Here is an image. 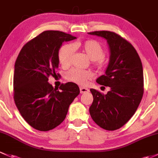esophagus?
Listing matches in <instances>:
<instances>
[{
	"instance_id": "obj_1",
	"label": "esophagus",
	"mask_w": 158,
	"mask_h": 158,
	"mask_svg": "<svg viewBox=\"0 0 158 158\" xmlns=\"http://www.w3.org/2000/svg\"><path fill=\"white\" fill-rule=\"evenodd\" d=\"M80 91H81V94H86V93H88L89 90L86 87H80Z\"/></svg>"
}]
</instances>
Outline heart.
Returning <instances> with one entry per match:
<instances>
[{
  "mask_svg": "<svg viewBox=\"0 0 158 158\" xmlns=\"http://www.w3.org/2000/svg\"><path fill=\"white\" fill-rule=\"evenodd\" d=\"M81 48L89 58L94 61V65L97 68H102L105 65L103 57L105 49L100 43L96 40H89L83 43L64 44L61 45L58 52L59 62L63 67L70 65L75 48ZM93 73L90 71H84L77 68H72L66 73V79L79 85H85L89 80L93 78Z\"/></svg>",
  "mask_w": 158,
  "mask_h": 158,
  "instance_id": "1",
  "label": "heart"
}]
</instances>
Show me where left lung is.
Masks as SVG:
<instances>
[{"label":"left lung","mask_w":158,"mask_h":158,"mask_svg":"<svg viewBox=\"0 0 158 158\" xmlns=\"http://www.w3.org/2000/svg\"><path fill=\"white\" fill-rule=\"evenodd\" d=\"M90 35L103 37L110 49L105 74L97 82L110 87L103 94L90 89L94 101L90 107L93 120L100 127L114 131L123 127L132 117L144 94V75L141 58L129 42L110 31H94Z\"/></svg>","instance_id":"8db88e82"}]
</instances>
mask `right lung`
I'll return each instance as SVG.
<instances>
[{"label":"right lung","mask_w":158,"mask_h":158,"mask_svg":"<svg viewBox=\"0 0 158 158\" xmlns=\"http://www.w3.org/2000/svg\"><path fill=\"white\" fill-rule=\"evenodd\" d=\"M71 34L56 30L40 33L23 45L15 62L14 99L19 113L30 126L49 131L65 118L70 104L80 94L72 82L54 88L48 82L56 75L58 52L63 42L75 40ZM59 75V74H57Z\"/></svg>","instance_id":"obj_1"}]
</instances>
